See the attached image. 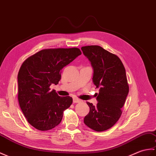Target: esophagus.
I'll use <instances>...</instances> for the list:
<instances>
[{
    "label": "esophagus",
    "mask_w": 156,
    "mask_h": 156,
    "mask_svg": "<svg viewBox=\"0 0 156 156\" xmlns=\"http://www.w3.org/2000/svg\"><path fill=\"white\" fill-rule=\"evenodd\" d=\"M82 102V100L80 99H78V98H73V102L74 103H78Z\"/></svg>",
    "instance_id": "obj_1"
}]
</instances>
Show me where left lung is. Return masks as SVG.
Instances as JSON below:
<instances>
[{
    "label": "left lung",
    "instance_id": "1",
    "mask_svg": "<svg viewBox=\"0 0 156 156\" xmlns=\"http://www.w3.org/2000/svg\"><path fill=\"white\" fill-rule=\"evenodd\" d=\"M93 68V83L96 88L98 104L94 106L87 102L89 113L84 124L96 132H102L112 128L122 114L129 92V86L125 68L121 60L100 46H87L81 48Z\"/></svg>",
    "mask_w": 156,
    "mask_h": 156
}]
</instances>
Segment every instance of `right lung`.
Wrapping results in <instances>:
<instances>
[{"mask_svg": "<svg viewBox=\"0 0 156 156\" xmlns=\"http://www.w3.org/2000/svg\"><path fill=\"white\" fill-rule=\"evenodd\" d=\"M82 54L79 48L42 50L29 57L18 74L20 107L29 124L46 131L58 125L72 98L61 97L50 86L58 84L61 70Z\"/></svg>", "mask_w": 156, "mask_h": 156, "instance_id": "add662e5", "label": "right lung"}]
</instances>
